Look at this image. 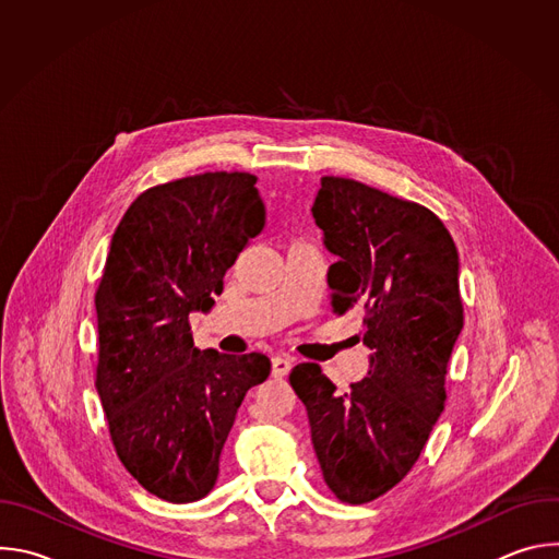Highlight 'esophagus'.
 I'll return each instance as SVG.
<instances>
[{
  "label": "esophagus",
  "instance_id": "esophagus-1",
  "mask_svg": "<svg viewBox=\"0 0 559 559\" xmlns=\"http://www.w3.org/2000/svg\"><path fill=\"white\" fill-rule=\"evenodd\" d=\"M292 367H294V358H289V356H285V354L272 358V376H274V378L287 376Z\"/></svg>",
  "mask_w": 559,
  "mask_h": 559
}]
</instances>
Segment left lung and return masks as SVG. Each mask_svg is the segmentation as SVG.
I'll list each match as a JSON object with an SVG mask.
<instances>
[{"label": "left lung", "mask_w": 559, "mask_h": 559, "mask_svg": "<svg viewBox=\"0 0 559 559\" xmlns=\"http://www.w3.org/2000/svg\"><path fill=\"white\" fill-rule=\"evenodd\" d=\"M325 248L334 313L362 316L367 378L349 391L316 362L289 382L332 493L365 504L393 489L420 457L444 412L447 365L462 332L460 261L444 223L425 205L354 179L323 177L311 207Z\"/></svg>", "instance_id": "obj_1"}]
</instances>
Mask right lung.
Masks as SVG:
<instances>
[{
    "label": "right lung",
    "instance_id": "add662e5",
    "mask_svg": "<svg viewBox=\"0 0 559 559\" xmlns=\"http://www.w3.org/2000/svg\"><path fill=\"white\" fill-rule=\"evenodd\" d=\"M257 177L205 173L154 186L119 221L99 281L97 391L134 480L173 504L205 498L263 354L197 349L190 313L210 311L223 276L265 227Z\"/></svg>",
    "mask_w": 559,
    "mask_h": 559
}]
</instances>
